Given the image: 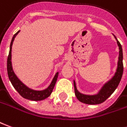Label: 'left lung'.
<instances>
[{
    "mask_svg": "<svg viewBox=\"0 0 127 127\" xmlns=\"http://www.w3.org/2000/svg\"><path fill=\"white\" fill-rule=\"evenodd\" d=\"M115 38L117 40L118 46L119 47V57H118V67L116 69V72L115 75L113 76L112 78L108 82H106L103 87L101 88L100 91L95 95H85L80 93L76 88V85L75 81H73V85H74V91L76 97L78 98L79 101L81 102L88 104H97L103 102L109 97L111 95L113 94L114 91L119 85L120 82L122 78V73H123V54H122V46L120 45V42L117 40L116 37L114 36Z\"/></svg>",
    "mask_w": 127,
    "mask_h": 127,
    "instance_id": "1",
    "label": "left lung"
}]
</instances>
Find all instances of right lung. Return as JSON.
<instances>
[{
    "mask_svg": "<svg viewBox=\"0 0 127 127\" xmlns=\"http://www.w3.org/2000/svg\"><path fill=\"white\" fill-rule=\"evenodd\" d=\"M19 32H20V31H18V32L14 34L12 38V40H11V44H10V48H9V56L7 58V74L9 79L11 81L14 89L24 98L33 101L45 100L51 95L53 91V89L54 88V86L56 85V80H57L58 76V72L56 73L50 85L46 89L42 90V91H36V90H33L32 89L27 87L26 85H24L23 83L18 78L17 76L14 73V70L12 68V64H11V49H12V45H13L14 39Z\"/></svg>",
    "mask_w": 127,
    "mask_h": 127,
    "instance_id": "add662e5",
    "label": "right lung"
}]
</instances>
